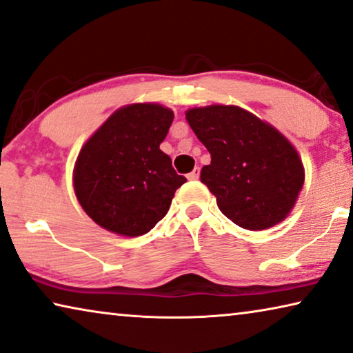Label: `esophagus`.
<instances>
[{
    "instance_id": "34e87169",
    "label": "esophagus",
    "mask_w": 353,
    "mask_h": 353,
    "mask_svg": "<svg viewBox=\"0 0 353 353\" xmlns=\"http://www.w3.org/2000/svg\"><path fill=\"white\" fill-rule=\"evenodd\" d=\"M199 171H201V170H199V168L196 166L192 172H190V174H188L187 177L190 179V181H198V177H199Z\"/></svg>"
}]
</instances>
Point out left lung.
Segmentation results:
<instances>
[{"instance_id":"left-lung-1","label":"left lung","mask_w":353,"mask_h":353,"mask_svg":"<svg viewBox=\"0 0 353 353\" xmlns=\"http://www.w3.org/2000/svg\"><path fill=\"white\" fill-rule=\"evenodd\" d=\"M185 116L210 154L201 182L215 194L223 215L250 231L283 221L305 182L292 144L239 106L212 105L188 110Z\"/></svg>"}]
</instances>
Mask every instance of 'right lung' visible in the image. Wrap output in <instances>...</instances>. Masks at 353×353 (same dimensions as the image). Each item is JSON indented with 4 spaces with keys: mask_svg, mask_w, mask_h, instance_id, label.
I'll return each instance as SVG.
<instances>
[{
    "mask_svg": "<svg viewBox=\"0 0 353 353\" xmlns=\"http://www.w3.org/2000/svg\"><path fill=\"white\" fill-rule=\"evenodd\" d=\"M174 113L161 105L117 110L88 139L74 172L75 194L99 226L127 237L149 232L187 182L161 152Z\"/></svg>",
    "mask_w": 353,
    "mask_h": 353,
    "instance_id": "1",
    "label": "right lung"
}]
</instances>
